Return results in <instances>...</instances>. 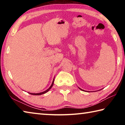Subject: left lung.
Masks as SVG:
<instances>
[{
	"mask_svg": "<svg viewBox=\"0 0 125 125\" xmlns=\"http://www.w3.org/2000/svg\"><path fill=\"white\" fill-rule=\"evenodd\" d=\"M79 89H80V90H82V91H84V90H83V89H80V88H79Z\"/></svg>",
	"mask_w": 125,
	"mask_h": 125,
	"instance_id": "8db88e82",
	"label": "left lung"
}]
</instances>
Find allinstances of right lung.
Here are the masks:
<instances>
[{
	"label": "right lung",
	"mask_w": 125,
	"mask_h": 125,
	"mask_svg": "<svg viewBox=\"0 0 125 125\" xmlns=\"http://www.w3.org/2000/svg\"><path fill=\"white\" fill-rule=\"evenodd\" d=\"M54 79H53V82H52V84H51V85L50 86V87L48 89H47L46 90H45V91H44V92H41V93H29V94H31V95H42V94H45V93H47V92H48V91H49L51 89V88L52 87V86H53V83H54Z\"/></svg>",
	"instance_id": "add662e5"
}]
</instances>
